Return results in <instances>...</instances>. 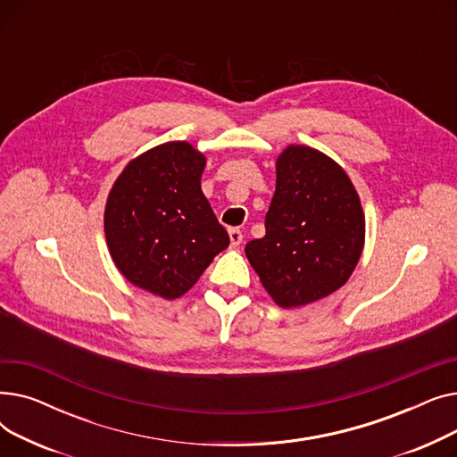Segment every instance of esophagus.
<instances>
[{"instance_id":"obj_1","label":"esophagus","mask_w":457,"mask_h":457,"mask_svg":"<svg viewBox=\"0 0 457 457\" xmlns=\"http://www.w3.org/2000/svg\"><path fill=\"white\" fill-rule=\"evenodd\" d=\"M243 238H245V235H243V231L241 229H237V228H231L229 229V241H231V246H238L243 243Z\"/></svg>"}]
</instances>
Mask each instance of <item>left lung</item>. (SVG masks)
Returning a JSON list of instances; mask_svg holds the SVG:
<instances>
[{
	"label": "left lung",
	"instance_id": "1",
	"mask_svg": "<svg viewBox=\"0 0 457 457\" xmlns=\"http://www.w3.org/2000/svg\"><path fill=\"white\" fill-rule=\"evenodd\" d=\"M265 229L246 245V257L278 305L298 307L346 283L363 252L365 216L337 162L289 146L276 162Z\"/></svg>",
	"mask_w": 457,
	"mask_h": 457
}]
</instances>
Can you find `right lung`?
Instances as JSON below:
<instances>
[{
  "label": "right lung",
  "instance_id": "1",
  "mask_svg": "<svg viewBox=\"0 0 457 457\" xmlns=\"http://www.w3.org/2000/svg\"><path fill=\"white\" fill-rule=\"evenodd\" d=\"M205 157L188 142H166L131 161L105 207L114 265L133 285L179 298L198 281L229 235L216 220L200 179Z\"/></svg>",
  "mask_w": 457,
  "mask_h": 457
}]
</instances>
